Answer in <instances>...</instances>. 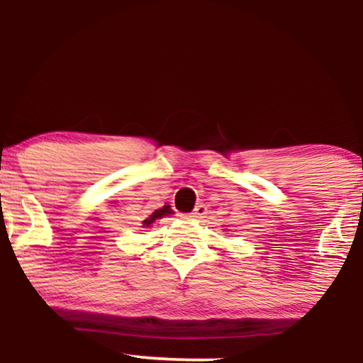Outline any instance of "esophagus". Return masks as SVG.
Instances as JSON below:
<instances>
[{
    "label": "esophagus",
    "instance_id": "obj_1",
    "mask_svg": "<svg viewBox=\"0 0 363 363\" xmlns=\"http://www.w3.org/2000/svg\"><path fill=\"white\" fill-rule=\"evenodd\" d=\"M206 213H208V208L205 205H198L194 208V211H191L187 216H189V220H201L205 218Z\"/></svg>",
    "mask_w": 363,
    "mask_h": 363
}]
</instances>
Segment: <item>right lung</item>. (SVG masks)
Returning a JSON list of instances; mask_svg holds the SVG:
<instances>
[{
  "label": "right lung",
  "instance_id": "add662e5",
  "mask_svg": "<svg viewBox=\"0 0 363 363\" xmlns=\"http://www.w3.org/2000/svg\"><path fill=\"white\" fill-rule=\"evenodd\" d=\"M169 213H172L170 206H164V208H160V210H155L152 215L148 216L147 220H143V227H150V225L155 222V220L162 218V216H165V215H169Z\"/></svg>",
  "mask_w": 363,
  "mask_h": 363
}]
</instances>
